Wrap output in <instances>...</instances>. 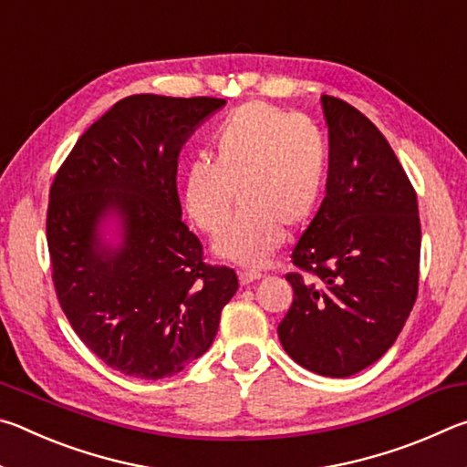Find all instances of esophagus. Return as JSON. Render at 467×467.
<instances>
[{
	"label": "esophagus",
	"instance_id": "1",
	"mask_svg": "<svg viewBox=\"0 0 467 467\" xmlns=\"http://www.w3.org/2000/svg\"><path fill=\"white\" fill-rule=\"evenodd\" d=\"M262 278H264V274L257 272V270H247V272L239 274V280H241L243 286H247V284L255 282V280H262Z\"/></svg>",
	"mask_w": 467,
	"mask_h": 467
}]
</instances>
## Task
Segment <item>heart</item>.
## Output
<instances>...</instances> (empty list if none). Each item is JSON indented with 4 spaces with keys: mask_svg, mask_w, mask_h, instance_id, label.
I'll return each instance as SVG.
<instances>
[{
    "mask_svg": "<svg viewBox=\"0 0 467 467\" xmlns=\"http://www.w3.org/2000/svg\"><path fill=\"white\" fill-rule=\"evenodd\" d=\"M329 172V144L317 123L270 102L236 107L214 133V161L195 158L183 175V203L205 234H218L220 257L264 265L280 249L286 226H303L317 212Z\"/></svg>",
    "mask_w": 467,
    "mask_h": 467,
    "instance_id": "heart-1",
    "label": "heart"
}]
</instances>
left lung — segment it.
<instances>
[{"label": "left lung", "mask_w": 467, "mask_h": 467, "mask_svg": "<svg viewBox=\"0 0 467 467\" xmlns=\"http://www.w3.org/2000/svg\"><path fill=\"white\" fill-rule=\"evenodd\" d=\"M329 172L317 214L292 249L295 298L278 326L288 357L350 377L398 339L418 296L416 192L389 141L358 109L321 97Z\"/></svg>", "instance_id": "obj_1"}]
</instances>
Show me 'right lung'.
I'll use <instances>...</instances> for the list:
<instances>
[{
  "instance_id": "add662e5",
  "label": "right lung",
  "mask_w": 467,
  "mask_h": 467,
  "mask_svg": "<svg viewBox=\"0 0 467 467\" xmlns=\"http://www.w3.org/2000/svg\"><path fill=\"white\" fill-rule=\"evenodd\" d=\"M224 105L133 94L82 133L53 179L47 244L57 300L78 337L123 375L156 381L200 358L239 288L231 267L203 262L177 193L181 148ZM110 213L122 223L117 248L98 234Z\"/></svg>"
}]
</instances>
